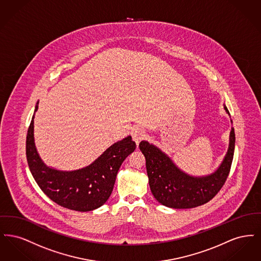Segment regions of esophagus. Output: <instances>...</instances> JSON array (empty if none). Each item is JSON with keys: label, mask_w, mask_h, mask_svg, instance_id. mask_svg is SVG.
<instances>
[{"label": "esophagus", "mask_w": 261, "mask_h": 261, "mask_svg": "<svg viewBox=\"0 0 261 261\" xmlns=\"http://www.w3.org/2000/svg\"><path fill=\"white\" fill-rule=\"evenodd\" d=\"M145 131L141 128H136L132 131V138L133 141L136 143V145H139V143L145 138Z\"/></svg>", "instance_id": "obj_1"}]
</instances>
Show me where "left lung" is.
Returning a JSON list of instances; mask_svg holds the SVG:
<instances>
[{"label":"left lung","mask_w":261,"mask_h":261,"mask_svg":"<svg viewBox=\"0 0 261 261\" xmlns=\"http://www.w3.org/2000/svg\"><path fill=\"white\" fill-rule=\"evenodd\" d=\"M224 110L229 114L225 105ZM139 148L146 158L149 188L155 199L171 208H193L213 199L226 182L234 156L235 131L232 127L223 162L217 170L205 176L185 173L166 153L147 141H142Z\"/></svg>","instance_id":"8db88e82"}]
</instances>
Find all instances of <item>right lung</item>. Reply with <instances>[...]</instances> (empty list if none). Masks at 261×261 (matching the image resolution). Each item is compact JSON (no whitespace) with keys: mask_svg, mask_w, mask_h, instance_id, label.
Here are the masks:
<instances>
[{"mask_svg":"<svg viewBox=\"0 0 261 261\" xmlns=\"http://www.w3.org/2000/svg\"><path fill=\"white\" fill-rule=\"evenodd\" d=\"M34 114L26 136V158L38 186L62 207L82 212L99 208L111 197L117 172L125 159L136 149L135 142L131 136L126 137L84 168L57 170L47 166L38 153L34 142Z\"/></svg>","mask_w":261,"mask_h":261,"instance_id":"right-lung-1","label":"right lung"}]
</instances>
